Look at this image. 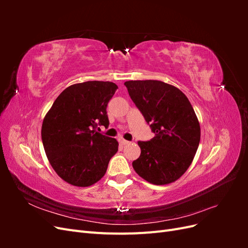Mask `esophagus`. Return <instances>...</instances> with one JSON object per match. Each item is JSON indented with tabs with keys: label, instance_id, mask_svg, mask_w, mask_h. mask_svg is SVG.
<instances>
[{
	"label": "esophagus",
	"instance_id": "esophagus-1",
	"mask_svg": "<svg viewBox=\"0 0 248 248\" xmlns=\"http://www.w3.org/2000/svg\"><path fill=\"white\" fill-rule=\"evenodd\" d=\"M119 141H120V144H121V145H123V146H126V145H128V144H129V142H130V141H128V140H123V139H122V140H120Z\"/></svg>",
	"mask_w": 248,
	"mask_h": 248
}]
</instances>
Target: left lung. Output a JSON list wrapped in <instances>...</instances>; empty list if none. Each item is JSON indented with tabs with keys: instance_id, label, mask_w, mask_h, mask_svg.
Segmentation results:
<instances>
[{
	"instance_id": "1",
	"label": "left lung",
	"mask_w": 248,
	"mask_h": 248,
	"mask_svg": "<svg viewBox=\"0 0 248 248\" xmlns=\"http://www.w3.org/2000/svg\"><path fill=\"white\" fill-rule=\"evenodd\" d=\"M124 85L155 133L150 140L138 141L140 155L132 162L134 170L155 185L176 181L189 168L201 139L199 120L188 98L160 80H129Z\"/></svg>"
}]
</instances>
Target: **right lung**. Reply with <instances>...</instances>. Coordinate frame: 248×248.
<instances>
[{
  "instance_id": "1",
  "label": "right lung",
  "mask_w": 248,
  "mask_h": 248,
  "mask_svg": "<svg viewBox=\"0 0 248 248\" xmlns=\"http://www.w3.org/2000/svg\"><path fill=\"white\" fill-rule=\"evenodd\" d=\"M118 86L89 80L66 88L43 120L41 138L52 169L64 181L87 187L107 172L118 141L96 131L108 127V101Z\"/></svg>"
}]
</instances>
